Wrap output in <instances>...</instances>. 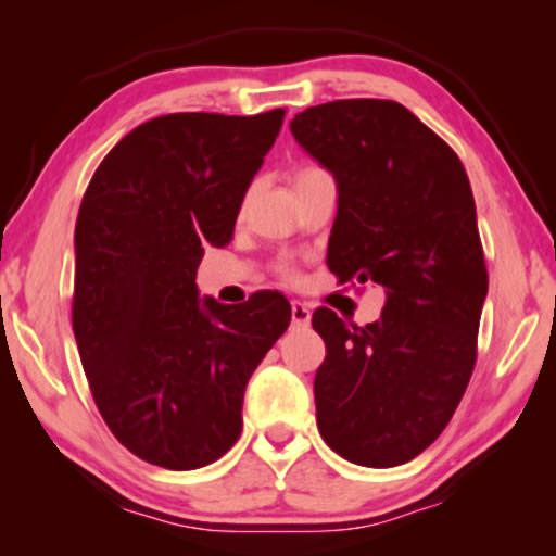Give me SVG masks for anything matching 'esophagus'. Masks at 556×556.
<instances>
[{
    "instance_id": "obj_1",
    "label": "esophagus",
    "mask_w": 556,
    "mask_h": 556,
    "mask_svg": "<svg viewBox=\"0 0 556 556\" xmlns=\"http://www.w3.org/2000/svg\"><path fill=\"white\" fill-rule=\"evenodd\" d=\"M291 318H293L295 326H308V321H311V308L306 306V303L293 301V303H291Z\"/></svg>"
}]
</instances>
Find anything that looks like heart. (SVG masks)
I'll use <instances>...</instances> for the list:
<instances>
[{
	"label": "heart",
	"mask_w": 556,
	"mask_h": 556,
	"mask_svg": "<svg viewBox=\"0 0 556 556\" xmlns=\"http://www.w3.org/2000/svg\"><path fill=\"white\" fill-rule=\"evenodd\" d=\"M303 172H311V169H303ZM303 172H301V174H303Z\"/></svg>",
	"instance_id": "b5f03b06"
}]
</instances>
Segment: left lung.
<instances>
[{"label":"left lung","instance_id":"1","mask_svg":"<svg viewBox=\"0 0 556 556\" xmlns=\"http://www.w3.org/2000/svg\"><path fill=\"white\" fill-rule=\"evenodd\" d=\"M291 134L337 181L326 263L382 286L379 321L314 314L318 432L341 458L392 468L435 443L466 392L489 293L476 202L455 151L394 101L314 105Z\"/></svg>","mask_w":556,"mask_h":556}]
</instances>
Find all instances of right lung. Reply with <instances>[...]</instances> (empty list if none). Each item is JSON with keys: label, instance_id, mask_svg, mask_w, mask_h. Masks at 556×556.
Returning <instances> with one entry per match:
<instances>
[{"label": "right lung", "instance_id": "right-lung-1", "mask_svg": "<svg viewBox=\"0 0 556 556\" xmlns=\"http://www.w3.org/2000/svg\"><path fill=\"white\" fill-rule=\"evenodd\" d=\"M283 116L151 118L109 151L80 202V362L113 435L154 466L194 470L230 451L248 379L291 324L276 291L225 306L194 283L204 250L232 240Z\"/></svg>", "mask_w": 556, "mask_h": 556}]
</instances>
